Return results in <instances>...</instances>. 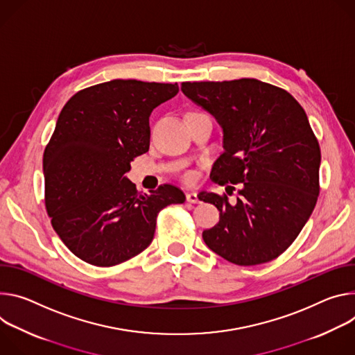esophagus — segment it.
<instances>
[{
  "label": "esophagus",
  "instance_id": "1",
  "mask_svg": "<svg viewBox=\"0 0 355 355\" xmlns=\"http://www.w3.org/2000/svg\"><path fill=\"white\" fill-rule=\"evenodd\" d=\"M186 200H187L189 203H193V205L200 202L199 198H198V193H194V191H190V193L186 194Z\"/></svg>",
  "mask_w": 355,
  "mask_h": 355
}]
</instances>
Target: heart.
I'll return each instance as SVG.
<instances>
[{
	"instance_id": "heart-1",
	"label": "heart",
	"mask_w": 355,
	"mask_h": 355,
	"mask_svg": "<svg viewBox=\"0 0 355 355\" xmlns=\"http://www.w3.org/2000/svg\"><path fill=\"white\" fill-rule=\"evenodd\" d=\"M193 178H194V176H193V175H189V176H187V179H189V180H191V179H193Z\"/></svg>"
}]
</instances>
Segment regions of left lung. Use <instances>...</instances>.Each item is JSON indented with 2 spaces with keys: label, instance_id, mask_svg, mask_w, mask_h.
Here are the masks:
<instances>
[{
  "label": "left lung",
  "instance_id": "1",
  "mask_svg": "<svg viewBox=\"0 0 355 355\" xmlns=\"http://www.w3.org/2000/svg\"><path fill=\"white\" fill-rule=\"evenodd\" d=\"M180 89L223 130L224 152L213 165L211 180L240 183L234 205L227 196L199 193L220 211V221L203 231L206 245L244 266L279 257L296 240L319 196L320 146L304 110L288 92L257 78L186 82Z\"/></svg>",
  "mask_w": 355,
  "mask_h": 355
}]
</instances>
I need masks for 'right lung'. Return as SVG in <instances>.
Returning a JSON list of instances; mask_svg holds the SVG:
<instances>
[{
  "label": "right lung",
  "mask_w": 355,
  "mask_h": 355,
  "mask_svg": "<svg viewBox=\"0 0 355 355\" xmlns=\"http://www.w3.org/2000/svg\"><path fill=\"white\" fill-rule=\"evenodd\" d=\"M178 83L116 80L76 93L44 153L45 205L63 244L96 266H112L153 240L156 217L186 196L172 184L142 194L127 178L149 149V115Z\"/></svg>",
  "instance_id": "right-lung-1"
}]
</instances>
